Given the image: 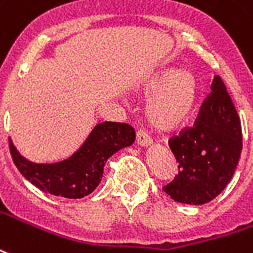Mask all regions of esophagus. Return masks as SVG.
<instances>
[{
  "label": "esophagus",
  "mask_w": 253,
  "mask_h": 253,
  "mask_svg": "<svg viewBox=\"0 0 253 253\" xmlns=\"http://www.w3.org/2000/svg\"><path fill=\"white\" fill-rule=\"evenodd\" d=\"M136 143L139 146H149L151 145V139L150 136L146 134V131H143V130H138V132H136Z\"/></svg>",
  "instance_id": "34e87169"
}]
</instances>
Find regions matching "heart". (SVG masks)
Instances as JSON below:
<instances>
[{
    "instance_id": "obj_1",
    "label": "heart",
    "mask_w": 253,
    "mask_h": 253,
    "mask_svg": "<svg viewBox=\"0 0 253 253\" xmlns=\"http://www.w3.org/2000/svg\"><path fill=\"white\" fill-rule=\"evenodd\" d=\"M142 89L150 95L146 103V119L161 131L182 126L193 111L197 98V82L188 69H161Z\"/></svg>"
}]
</instances>
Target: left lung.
<instances>
[{
	"instance_id": "8db88e82",
	"label": "left lung",
	"mask_w": 253,
	"mask_h": 253,
	"mask_svg": "<svg viewBox=\"0 0 253 253\" xmlns=\"http://www.w3.org/2000/svg\"><path fill=\"white\" fill-rule=\"evenodd\" d=\"M211 89L193 126L169 139L178 174L164 190L177 203L212 201L229 184L240 160L243 135L236 108L220 76Z\"/></svg>"
}]
</instances>
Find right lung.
<instances>
[{
    "label": "right lung",
    "instance_id": "obj_1",
    "mask_svg": "<svg viewBox=\"0 0 253 253\" xmlns=\"http://www.w3.org/2000/svg\"><path fill=\"white\" fill-rule=\"evenodd\" d=\"M135 141L130 125L103 122L95 126L83 146L68 160L56 164H35L25 160L9 139L13 162L20 173L45 193L65 198L88 196L100 184L106 161Z\"/></svg>",
    "mask_w": 253,
    "mask_h": 253
}]
</instances>
